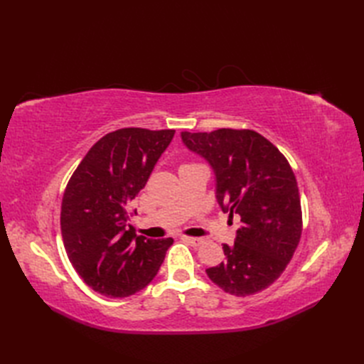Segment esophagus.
Segmentation results:
<instances>
[{"label":"esophagus","mask_w":364,"mask_h":364,"mask_svg":"<svg viewBox=\"0 0 364 364\" xmlns=\"http://www.w3.org/2000/svg\"><path fill=\"white\" fill-rule=\"evenodd\" d=\"M183 240L186 241V243H190L193 246H200L205 243V240L199 238V237H183Z\"/></svg>","instance_id":"obj_1"}]
</instances>
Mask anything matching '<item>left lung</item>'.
<instances>
[{
	"mask_svg": "<svg viewBox=\"0 0 364 364\" xmlns=\"http://www.w3.org/2000/svg\"><path fill=\"white\" fill-rule=\"evenodd\" d=\"M181 138L211 165L223 213L241 217L235 243L223 245L226 261L206 269L209 279L235 296L267 289L287 267L302 234L301 197L289 161L253 130L181 132Z\"/></svg>",
	"mask_w": 364,
	"mask_h": 364,
	"instance_id": "1",
	"label": "left lung"
}]
</instances>
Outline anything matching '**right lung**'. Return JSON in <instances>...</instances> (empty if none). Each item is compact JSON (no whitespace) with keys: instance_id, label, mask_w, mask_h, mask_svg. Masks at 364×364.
Returning <instances> with one entry per match:
<instances>
[{"instance_id":"obj_1","label":"right lung","mask_w":364,"mask_h":364,"mask_svg":"<svg viewBox=\"0 0 364 364\" xmlns=\"http://www.w3.org/2000/svg\"><path fill=\"white\" fill-rule=\"evenodd\" d=\"M174 130L118 129L98 139L65 188L60 229L75 272L109 297H126L156 277L173 238L136 235L129 203L144 188Z\"/></svg>"}]
</instances>
